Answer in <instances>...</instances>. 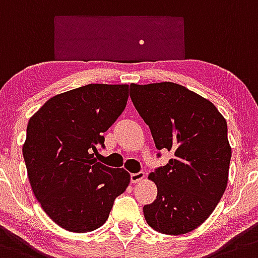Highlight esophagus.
Listing matches in <instances>:
<instances>
[{
  "instance_id": "obj_1",
  "label": "esophagus",
  "mask_w": 258,
  "mask_h": 258,
  "mask_svg": "<svg viewBox=\"0 0 258 258\" xmlns=\"http://www.w3.org/2000/svg\"><path fill=\"white\" fill-rule=\"evenodd\" d=\"M144 177H145V173H144V172L132 173V175H131V181H132V182H134V184H136V182H140V181H143Z\"/></svg>"
}]
</instances>
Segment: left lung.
I'll return each mask as SVG.
<instances>
[{
	"label": "left lung",
	"instance_id": "obj_1",
	"mask_svg": "<svg viewBox=\"0 0 258 258\" xmlns=\"http://www.w3.org/2000/svg\"><path fill=\"white\" fill-rule=\"evenodd\" d=\"M130 96L155 148L173 153L149 175L158 194L144 206L146 222L167 235L190 233L210 217L226 189L231 158L226 119L210 100L173 82L132 83Z\"/></svg>",
	"mask_w": 258,
	"mask_h": 258
}]
</instances>
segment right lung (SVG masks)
Returning <instances> with one entry per match:
<instances>
[{"instance_id": "1", "label": "right lung", "mask_w": 258, "mask_h": 258, "mask_svg": "<svg viewBox=\"0 0 258 258\" xmlns=\"http://www.w3.org/2000/svg\"><path fill=\"white\" fill-rule=\"evenodd\" d=\"M128 85H86L51 97L28 122L23 157L34 197L55 224L87 233L105 224L131 176L94 153L126 108Z\"/></svg>"}]
</instances>
